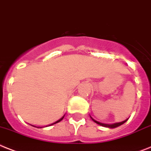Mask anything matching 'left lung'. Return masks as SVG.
Listing matches in <instances>:
<instances>
[{
  "instance_id": "8db88e82",
  "label": "left lung",
  "mask_w": 151,
  "mask_h": 151,
  "mask_svg": "<svg viewBox=\"0 0 151 151\" xmlns=\"http://www.w3.org/2000/svg\"><path fill=\"white\" fill-rule=\"evenodd\" d=\"M90 116H91V118L92 119V121H93V122H95L96 124H97L101 125V126L105 127H108V128H115V127H117L122 125L123 124H124V123L128 120V118H127V120H125V121H121V122H119V123H114V124H104V123H101L99 122V121H97L96 120H94V119L91 116V115H90Z\"/></svg>"
}]
</instances>
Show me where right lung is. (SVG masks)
Segmentation results:
<instances>
[{
  "instance_id": "1",
  "label": "right lung",
  "mask_w": 151,
  "mask_h": 151,
  "mask_svg": "<svg viewBox=\"0 0 151 151\" xmlns=\"http://www.w3.org/2000/svg\"><path fill=\"white\" fill-rule=\"evenodd\" d=\"M64 116H65V115H64V116H62L61 118L60 119H59V120H58V121H57L56 122H54V123H53V124H50V125H48V126H50V125H53V124H57V123H58V122H60V121H61L62 120H63V119H64ZM31 125V126H34V125H32V124H30ZM34 127H40V128H41V127H37V126H34ZM46 127H47V126H46Z\"/></svg>"
}]
</instances>
